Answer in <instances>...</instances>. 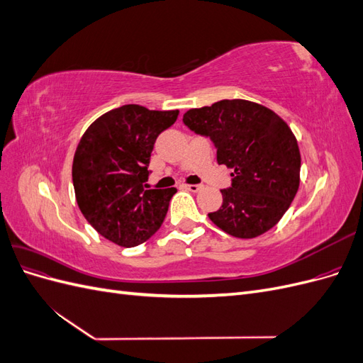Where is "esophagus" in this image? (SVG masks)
Here are the masks:
<instances>
[{"label": "esophagus", "instance_id": "1", "mask_svg": "<svg viewBox=\"0 0 363 363\" xmlns=\"http://www.w3.org/2000/svg\"><path fill=\"white\" fill-rule=\"evenodd\" d=\"M203 188L201 184H184V189H188L191 192H199Z\"/></svg>", "mask_w": 363, "mask_h": 363}]
</instances>
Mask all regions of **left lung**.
I'll return each instance as SVG.
<instances>
[{"label": "left lung", "instance_id": "1", "mask_svg": "<svg viewBox=\"0 0 363 363\" xmlns=\"http://www.w3.org/2000/svg\"><path fill=\"white\" fill-rule=\"evenodd\" d=\"M183 123L212 140L218 164L235 169L232 186L221 189L223 206L208 213L212 223L242 239L276 225L300 184V150L288 124L269 108L245 100L191 108Z\"/></svg>", "mask_w": 363, "mask_h": 363}]
</instances>
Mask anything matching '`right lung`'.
Wrapping results in <instances>:
<instances>
[{"label":"right lung","instance_id":"right-lung-1","mask_svg":"<svg viewBox=\"0 0 363 363\" xmlns=\"http://www.w3.org/2000/svg\"><path fill=\"white\" fill-rule=\"evenodd\" d=\"M177 116L179 111L121 106L94 121L75 150L77 204L98 233L121 247H136L155 235L177 192L147 184L155 142Z\"/></svg>","mask_w":363,"mask_h":363}]
</instances>
